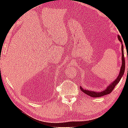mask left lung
Here are the masks:
<instances>
[{"label":"left lung","instance_id":"1","mask_svg":"<svg viewBox=\"0 0 128 128\" xmlns=\"http://www.w3.org/2000/svg\"><path fill=\"white\" fill-rule=\"evenodd\" d=\"M118 39L119 40L120 42H121V50H122V65L121 68H120V73H119L118 76L117 77V78L115 79L114 81H113L112 83L108 86V87H106V90H104L102 92H94V91L92 90H86V89H83L82 87H80V90L83 92L84 93H85L87 95H88L90 97H102L106 94H109L112 92L114 88H115V86L118 84L119 82H120V80L121 79V78L123 76L125 72V58H124V45L122 44V41L121 40V38L120 36H118Z\"/></svg>","mask_w":128,"mask_h":128}]
</instances>
